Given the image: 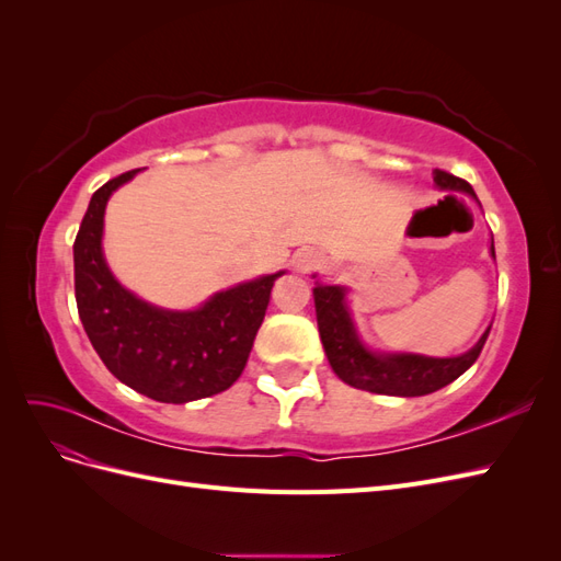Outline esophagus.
<instances>
[{
  "mask_svg": "<svg viewBox=\"0 0 561 561\" xmlns=\"http://www.w3.org/2000/svg\"><path fill=\"white\" fill-rule=\"evenodd\" d=\"M322 266H325V260L316 250H304L295 257V268L299 274H313V271H320Z\"/></svg>",
  "mask_w": 561,
  "mask_h": 561,
  "instance_id": "esophagus-1",
  "label": "esophagus"
}]
</instances>
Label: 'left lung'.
Returning <instances> with one entry per match:
<instances>
[{
	"mask_svg": "<svg viewBox=\"0 0 561 561\" xmlns=\"http://www.w3.org/2000/svg\"><path fill=\"white\" fill-rule=\"evenodd\" d=\"M435 184L439 190L466 192L474 196L472 186L447 171L435 168ZM491 254H494V241H491ZM318 332L325 346L328 360L336 377L353 388L369 390L379 396H402L416 398L428 396L433 390L445 388L454 379L480 358L489 330L468 353L458 358H423V355H377L369 353L358 334L353 330L351 316L344 307V290L332 285L313 287Z\"/></svg>",
	"mask_w": 561,
	"mask_h": 561,
	"instance_id": "left-lung-1",
	"label": "left lung"
}]
</instances>
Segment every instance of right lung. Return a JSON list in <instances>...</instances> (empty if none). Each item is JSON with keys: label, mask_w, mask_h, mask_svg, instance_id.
Instances as JSON below:
<instances>
[{"label": "right lung", "mask_w": 561, "mask_h": 561, "mask_svg": "<svg viewBox=\"0 0 561 561\" xmlns=\"http://www.w3.org/2000/svg\"><path fill=\"white\" fill-rule=\"evenodd\" d=\"M122 173L93 194L75 239V297L81 325L112 375L159 402H192L222 393L245 369L280 274L217 293L196 311H163L133 297L103 260V217Z\"/></svg>", "instance_id": "right-lung-1"}]
</instances>
